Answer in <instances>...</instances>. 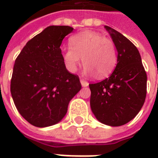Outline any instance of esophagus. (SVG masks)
<instances>
[{
    "label": "esophagus",
    "mask_w": 158,
    "mask_h": 158,
    "mask_svg": "<svg viewBox=\"0 0 158 158\" xmlns=\"http://www.w3.org/2000/svg\"><path fill=\"white\" fill-rule=\"evenodd\" d=\"M80 83H81L82 86L83 87H87L89 86V83L86 81V80H84V79H80Z\"/></svg>",
    "instance_id": "1"
}]
</instances>
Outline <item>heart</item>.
Segmentation results:
<instances>
[{"label":"heart","mask_w":158,"mask_h":158,"mask_svg":"<svg viewBox=\"0 0 158 158\" xmlns=\"http://www.w3.org/2000/svg\"><path fill=\"white\" fill-rule=\"evenodd\" d=\"M70 47L62 50V58L67 70L74 73L80 64L81 58L84 71L88 74H96L104 78L113 71L117 61L115 43L94 31H84L72 36Z\"/></svg>","instance_id":"heart-1"}]
</instances>
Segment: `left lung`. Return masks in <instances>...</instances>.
Segmentation results:
<instances>
[{"mask_svg": "<svg viewBox=\"0 0 158 158\" xmlns=\"http://www.w3.org/2000/svg\"><path fill=\"white\" fill-rule=\"evenodd\" d=\"M117 50V64L109 78L90 84V106L102 124L120 126L137 115L147 94V74L137 48L127 38L105 26Z\"/></svg>", "mask_w": 158, "mask_h": 158, "instance_id": "left-lung-1", "label": "left lung"}]
</instances>
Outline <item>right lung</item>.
<instances>
[{
	"label": "right lung",
	"instance_id": "right-lung-1",
	"mask_svg": "<svg viewBox=\"0 0 158 158\" xmlns=\"http://www.w3.org/2000/svg\"><path fill=\"white\" fill-rule=\"evenodd\" d=\"M73 29L49 26L28 41L15 60L10 82L12 98L19 114L36 127L60 122L69 101L81 89L79 76L65 68L60 48Z\"/></svg>",
	"mask_w": 158,
	"mask_h": 158
}]
</instances>
